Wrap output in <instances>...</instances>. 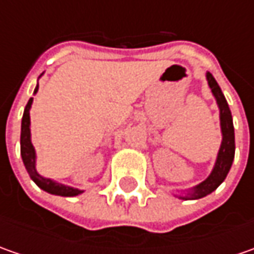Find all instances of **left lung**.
I'll return each instance as SVG.
<instances>
[{"instance_id":"obj_1","label":"left lung","mask_w":254,"mask_h":254,"mask_svg":"<svg viewBox=\"0 0 254 254\" xmlns=\"http://www.w3.org/2000/svg\"><path fill=\"white\" fill-rule=\"evenodd\" d=\"M206 80H208V84H209L210 92H212L215 100H216V104L219 107L222 142H220L215 165H213L210 174L208 175V178L202 181L198 185L190 188V190H181L182 193L177 195L180 199H200V198L212 193L225 181L228 172L230 171L233 158H235V128H233V120H232V113H230L229 106H228V102H226L223 93L220 90L219 84L209 72H206Z\"/></svg>"}]
</instances>
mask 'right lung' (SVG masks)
Masks as SVG:
<instances>
[{"label":"right lung","mask_w":254,"mask_h":254,"mask_svg":"<svg viewBox=\"0 0 254 254\" xmlns=\"http://www.w3.org/2000/svg\"><path fill=\"white\" fill-rule=\"evenodd\" d=\"M38 89H39V84H36L34 94L38 93ZM32 102H34V99L31 97L26 107H25L22 123H21V157H22L25 168L28 171L31 180L34 181L41 190H44L48 193H52V195H58V196H77V195L83 193L82 190H77L73 187L56 182L51 178H46L44 175H41L36 170V151H35L32 140H31V116H29Z\"/></svg>","instance_id":"obj_1"}]
</instances>
